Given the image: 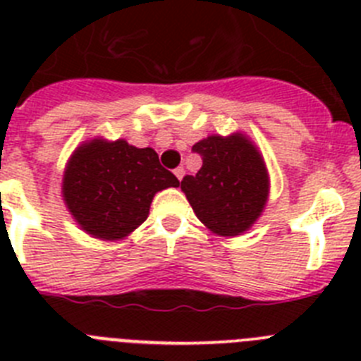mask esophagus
<instances>
[{"label": "esophagus", "instance_id": "obj_1", "mask_svg": "<svg viewBox=\"0 0 361 361\" xmlns=\"http://www.w3.org/2000/svg\"><path fill=\"white\" fill-rule=\"evenodd\" d=\"M173 173H175V177L178 178V180H183L184 175H186V170H184L183 166H178V168H175V170H173Z\"/></svg>", "mask_w": 361, "mask_h": 361}]
</instances>
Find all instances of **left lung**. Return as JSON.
Instances as JSON below:
<instances>
[{
	"instance_id": "obj_1",
	"label": "left lung",
	"mask_w": 361,
	"mask_h": 361,
	"mask_svg": "<svg viewBox=\"0 0 361 361\" xmlns=\"http://www.w3.org/2000/svg\"><path fill=\"white\" fill-rule=\"evenodd\" d=\"M202 168L180 190L204 226L226 237L245 231L262 213L269 191L266 164L245 137L212 135L197 142Z\"/></svg>"
}]
</instances>
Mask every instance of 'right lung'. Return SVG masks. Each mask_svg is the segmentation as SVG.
Here are the masks:
<instances>
[{"label": "right lung", "instance_id": "1", "mask_svg": "<svg viewBox=\"0 0 361 361\" xmlns=\"http://www.w3.org/2000/svg\"><path fill=\"white\" fill-rule=\"evenodd\" d=\"M178 184L162 168L155 149L135 148L126 141H92L70 159L63 195L86 233L117 240L145 222L157 191Z\"/></svg>", "mask_w": 361, "mask_h": 361}]
</instances>
